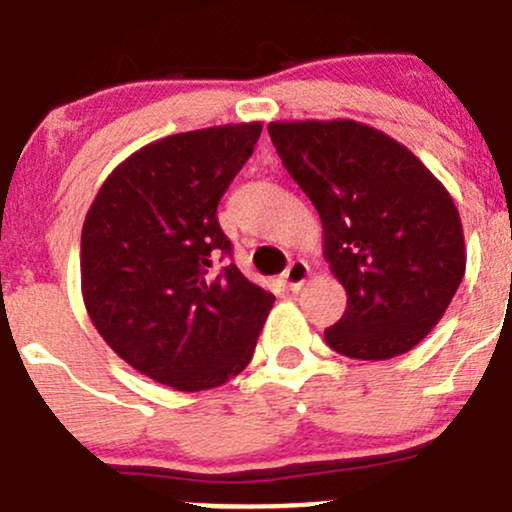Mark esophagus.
<instances>
[{"label": "esophagus", "instance_id": "esophagus-1", "mask_svg": "<svg viewBox=\"0 0 512 512\" xmlns=\"http://www.w3.org/2000/svg\"><path fill=\"white\" fill-rule=\"evenodd\" d=\"M309 277V265L304 260H294L289 262V267L285 270V275H282V280H285V285L289 289H299L307 282Z\"/></svg>", "mask_w": 512, "mask_h": 512}]
</instances>
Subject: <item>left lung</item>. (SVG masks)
<instances>
[{"mask_svg":"<svg viewBox=\"0 0 512 512\" xmlns=\"http://www.w3.org/2000/svg\"><path fill=\"white\" fill-rule=\"evenodd\" d=\"M282 165L317 208L324 257L347 309L324 339L352 359L414 349L446 314L466 275L456 203L414 153L366 123L267 126Z\"/></svg>","mask_w":512,"mask_h":512,"instance_id":"1","label":"left lung"}]
</instances>
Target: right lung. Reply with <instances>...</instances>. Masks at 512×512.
I'll return each instance as SVG.
<instances>
[{
    "label": "right lung",
    "mask_w": 512,
    "mask_h": 512,
    "mask_svg": "<svg viewBox=\"0 0 512 512\" xmlns=\"http://www.w3.org/2000/svg\"><path fill=\"white\" fill-rule=\"evenodd\" d=\"M262 123L175 133L103 180L81 230V294L103 342L178 391L240 374L275 294L232 262L218 203L255 151ZM232 257V255H230Z\"/></svg>",
    "instance_id": "1"
}]
</instances>
